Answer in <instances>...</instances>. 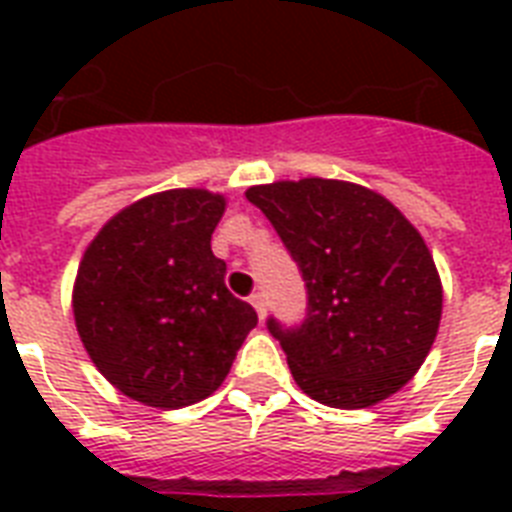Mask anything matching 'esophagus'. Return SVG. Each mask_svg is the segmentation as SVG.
I'll use <instances>...</instances> for the list:
<instances>
[{
    "label": "esophagus",
    "instance_id": "esophagus-1",
    "mask_svg": "<svg viewBox=\"0 0 512 512\" xmlns=\"http://www.w3.org/2000/svg\"><path fill=\"white\" fill-rule=\"evenodd\" d=\"M249 303H252V308H255V311H257V319L265 321L268 305H265V295H263V292H255V295L249 297Z\"/></svg>",
    "mask_w": 512,
    "mask_h": 512
}]
</instances>
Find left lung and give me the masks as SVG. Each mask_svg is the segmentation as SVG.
Masks as SVG:
<instances>
[{
    "label": "left lung",
    "mask_w": 512,
    "mask_h": 512,
    "mask_svg": "<svg viewBox=\"0 0 512 512\" xmlns=\"http://www.w3.org/2000/svg\"><path fill=\"white\" fill-rule=\"evenodd\" d=\"M303 271L300 329L268 321L303 393L335 409H366L398 393L428 358L444 287L428 244L382 193L327 177L252 185Z\"/></svg>",
    "instance_id": "left-lung-1"
}]
</instances>
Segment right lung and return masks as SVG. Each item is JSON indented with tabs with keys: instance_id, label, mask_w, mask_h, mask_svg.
I'll list each match as a JSON object with an SVG mask.
<instances>
[{
	"instance_id": "obj_1",
	"label": "right lung",
	"mask_w": 512,
	"mask_h": 512,
	"mask_svg": "<svg viewBox=\"0 0 512 512\" xmlns=\"http://www.w3.org/2000/svg\"><path fill=\"white\" fill-rule=\"evenodd\" d=\"M223 193L172 188L119 209L87 244L71 308L98 372L132 401L183 409L212 396L255 329L212 255Z\"/></svg>"
}]
</instances>
